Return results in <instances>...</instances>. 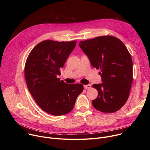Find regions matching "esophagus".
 Listing matches in <instances>:
<instances>
[{
  "instance_id": "34e87169",
  "label": "esophagus",
  "mask_w": 150,
  "mask_h": 150,
  "mask_svg": "<svg viewBox=\"0 0 150 150\" xmlns=\"http://www.w3.org/2000/svg\"><path fill=\"white\" fill-rule=\"evenodd\" d=\"M91 85L88 84V85H83V88L85 90H88V89H90L91 88Z\"/></svg>"
}]
</instances>
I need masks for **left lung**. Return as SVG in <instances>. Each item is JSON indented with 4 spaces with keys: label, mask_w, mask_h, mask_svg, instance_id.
I'll return each mask as SVG.
<instances>
[{
    "label": "left lung",
    "mask_w": 150,
    "mask_h": 150,
    "mask_svg": "<svg viewBox=\"0 0 150 150\" xmlns=\"http://www.w3.org/2000/svg\"><path fill=\"white\" fill-rule=\"evenodd\" d=\"M79 46L91 65L100 70L103 83L93 85L98 93L92 101L94 108L108 113L119 110L129 97L133 81V63L129 51L121 40L112 35L81 41Z\"/></svg>",
    "instance_id": "left-lung-1"
}]
</instances>
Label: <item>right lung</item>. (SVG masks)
<instances>
[{
    "mask_svg": "<svg viewBox=\"0 0 150 150\" xmlns=\"http://www.w3.org/2000/svg\"><path fill=\"white\" fill-rule=\"evenodd\" d=\"M76 43V41H41L26 60L24 73L28 89L40 108L54 116L69 113L83 90L81 83L68 84L57 77Z\"/></svg>",
    "mask_w": 150,
    "mask_h": 150,
    "instance_id": "right-lung-1",
    "label": "right lung"
}]
</instances>
